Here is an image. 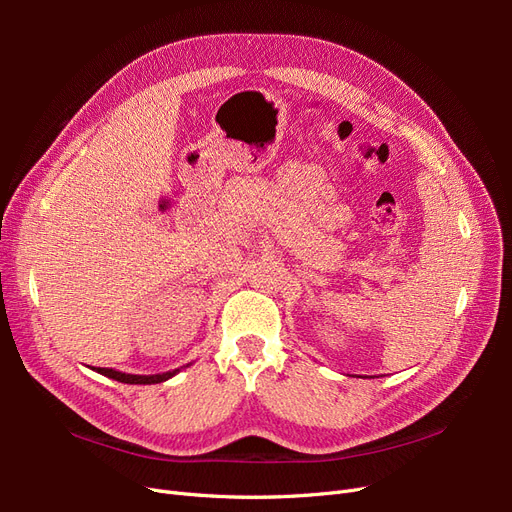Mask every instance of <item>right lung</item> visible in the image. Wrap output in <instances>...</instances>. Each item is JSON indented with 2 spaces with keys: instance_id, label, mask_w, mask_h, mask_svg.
Returning a JSON list of instances; mask_svg holds the SVG:
<instances>
[{
  "instance_id": "obj_1",
  "label": "right lung",
  "mask_w": 512,
  "mask_h": 512,
  "mask_svg": "<svg viewBox=\"0 0 512 512\" xmlns=\"http://www.w3.org/2000/svg\"><path fill=\"white\" fill-rule=\"evenodd\" d=\"M96 371H98V374L106 376V378H113V380L123 382V384H158V382L173 378L179 369L166 371V374H158V376H132V374H121V371L106 369V367H96Z\"/></svg>"
}]
</instances>
